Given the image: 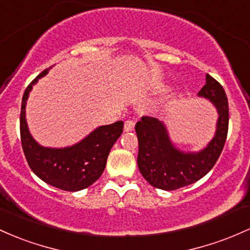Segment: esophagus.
Segmentation results:
<instances>
[{"label":"esophagus","mask_w":250,"mask_h":250,"mask_svg":"<svg viewBox=\"0 0 250 250\" xmlns=\"http://www.w3.org/2000/svg\"><path fill=\"white\" fill-rule=\"evenodd\" d=\"M124 130H125V132H131V131L134 130V123H133V120H131V119L125 120Z\"/></svg>","instance_id":"34e87169"}]
</instances>
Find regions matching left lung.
<instances>
[{
  "mask_svg": "<svg viewBox=\"0 0 250 250\" xmlns=\"http://www.w3.org/2000/svg\"><path fill=\"white\" fill-rule=\"evenodd\" d=\"M197 97L215 106L218 118L215 134L203 148L184 151L171 139L167 126L156 118L143 117L136 124L138 137V169L148 183L157 189H179L200 181L207 175L222 152L228 133V99L222 86L209 74Z\"/></svg>",
  "mask_w": 250,
  "mask_h": 250,
  "instance_id": "1",
  "label": "left lung"
}]
</instances>
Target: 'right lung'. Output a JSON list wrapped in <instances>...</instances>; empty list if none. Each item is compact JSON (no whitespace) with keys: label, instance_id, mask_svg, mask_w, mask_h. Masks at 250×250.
Here are the masks:
<instances>
[{"label":"right lung","instance_id":"add662e5","mask_svg":"<svg viewBox=\"0 0 250 250\" xmlns=\"http://www.w3.org/2000/svg\"><path fill=\"white\" fill-rule=\"evenodd\" d=\"M50 68L39 74L22 97L20 116L22 148L29 167L41 181L64 191H79L92 186L102 176L108 153L123 133L124 123L119 120L110 125L98 126L71 146L48 147L39 144L28 127L26 106L34 85L47 75Z\"/></svg>","mask_w":250,"mask_h":250}]
</instances>
